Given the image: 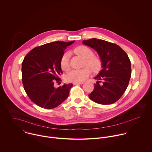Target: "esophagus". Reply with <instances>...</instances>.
Wrapping results in <instances>:
<instances>
[{
    "label": "esophagus",
    "mask_w": 152,
    "mask_h": 152,
    "mask_svg": "<svg viewBox=\"0 0 152 152\" xmlns=\"http://www.w3.org/2000/svg\"><path fill=\"white\" fill-rule=\"evenodd\" d=\"M83 82H75L73 83V85H82Z\"/></svg>",
    "instance_id": "obj_1"
}]
</instances>
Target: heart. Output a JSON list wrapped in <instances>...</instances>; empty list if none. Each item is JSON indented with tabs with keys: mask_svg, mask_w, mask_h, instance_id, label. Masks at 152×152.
<instances>
[{
	"mask_svg": "<svg viewBox=\"0 0 152 152\" xmlns=\"http://www.w3.org/2000/svg\"><path fill=\"white\" fill-rule=\"evenodd\" d=\"M75 53L80 55L85 59L84 67L82 69L73 70L70 72L66 77V79L69 82H82L88 78L91 73V70L97 73L99 72L102 67L100 59L94 55L93 50L87 46H79L75 49ZM69 53L65 52L61 56L60 65L61 69L65 71L70 69Z\"/></svg>",
	"mask_w": 152,
	"mask_h": 152,
	"instance_id": "heart-1",
	"label": "heart"
}]
</instances>
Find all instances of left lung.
Wrapping results in <instances>:
<instances>
[{"label": "left lung", "instance_id": "left-lung-1", "mask_svg": "<svg viewBox=\"0 0 152 152\" xmlns=\"http://www.w3.org/2000/svg\"><path fill=\"white\" fill-rule=\"evenodd\" d=\"M83 44L94 49L102 61V69L95 79L94 90L90 99L101 104H110L117 102L125 92L131 76V64L127 53L114 43L91 38L83 40ZM100 80L103 82L99 83Z\"/></svg>", "mask_w": 152, "mask_h": 152}]
</instances>
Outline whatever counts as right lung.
Wrapping results in <instances>:
<instances>
[{"label":"right lung","instance_id":"1","mask_svg":"<svg viewBox=\"0 0 152 152\" xmlns=\"http://www.w3.org/2000/svg\"><path fill=\"white\" fill-rule=\"evenodd\" d=\"M75 41H54L36 47L25 57L21 64L22 82L29 99L37 105L52 109L61 104L69 94L72 83L56 88L62 74L60 60L64 50Z\"/></svg>","mask_w":152,"mask_h":152}]
</instances>
